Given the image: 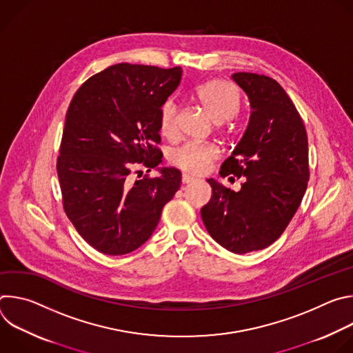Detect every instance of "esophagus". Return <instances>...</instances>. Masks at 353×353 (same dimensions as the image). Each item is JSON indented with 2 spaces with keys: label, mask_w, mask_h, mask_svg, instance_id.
<instances>
[{
  "label": "esophagus",
  "mask_w": 353,
  "mask_h": 353,
  "mask_svg": "<svg viewBox=\"0 0 353 353\" xmlns=\"http://www.w3.org/2000/svg\"><path fill=\"white\" fill-rule=\"evenodd\" d=\"M181 181H183V184H188V183H192V181H195V177H192L191 174H187V173H184V174L181 176Z\"/></svg>",
  "instance_id": "1"
}]
</instances>
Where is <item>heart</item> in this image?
Masks as SVG:
<instances>
[{
	"label": "heart",
	"mask_w": 353,
	"mask_h": 353,
	"mask_svg": "<svg viewBox=\"0 0 353 353\" xmlns=\"http://www.w3.org/2000/svg\"><path fill=\"white\" fill-rule=\"evenodd\" d=\"M194 94L215 123L233 117L240 105L236 88L225 79H211L194 88ZM179 106L173 97H168L159 108V130L166 138L177 135ZM221 150L214 143L187 142L173 150L172 163L188 173L204 174L219 158Z\"/></svg>",
	"instance_id": "obj_1"
}]
</instances>
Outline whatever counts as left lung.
<instances>
[{"label":"left lung","mask_w":353,"mask_h":353,"mask_svg":"<svg viewBox=\"0 0 353 353\" xmlns=\"http://www.w3.org/2000/svg\"><path fill=\"white\" fill-rule=\"evenodd\" d=\"M232 79L245 92L251 114L221 176L243 183L233 191L208 179L212 196L201 218L216 243L245 254L271 245L296 214L310 176L309 143L303 120L275 79L251 72Z\"/></svg>","instance_id":"8db88e82"}]
</instances>
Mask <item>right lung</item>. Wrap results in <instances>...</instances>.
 Here are the masks:
<instances>
[{
	"instance_id": "1",
	"label": "right lung",
	"mask_w": 353,
	"mask_h": 353,
	"mask_svg": "<svg viewBox=\"0 0 353 353\" xmlns=\"http://www.w3.org/2000/svg\"><path fill=\"white\" fill-rule=\"evenodd\" d=\"M181 74V67L121 63L90 77L71 100L57 158L63 205L100 253L123 256L142 245L180 188L174 168L137 181L130 174L162 162L159 108Z\"/></svg>"
}]
</instances>
